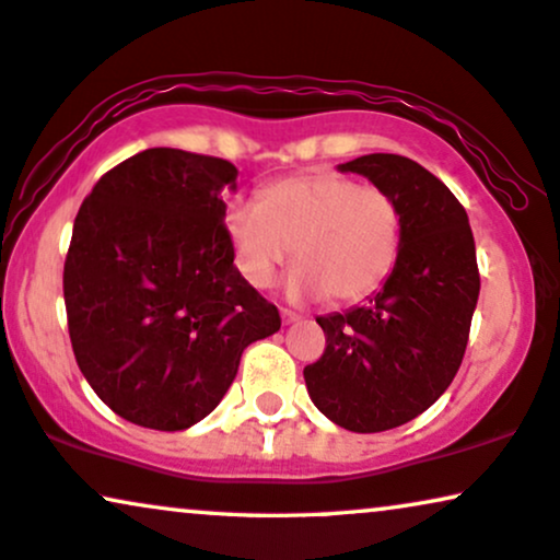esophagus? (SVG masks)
<instances>
[{
    "label": "esophagus",
    "instance_id": "esophagus-1",
    "mask_svg": "<svg viewBox=\"0 0 560 560\" xmlns=\"http://www.w3.org/2000/svg\"><path fill=\"white\" fill-rule=\"evenodd\" d=\"M281 319H284L287 325H292V323H296V319H302V315H300V312H294V310L281 307Z\"/></svg>",
    "mask_w": 560,
    "mask_h": 560
}]
</instances>
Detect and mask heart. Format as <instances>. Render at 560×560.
I'll use <instances>...</instances> for the list:
<instances>
[{"label": "heart", "mask_w": 560, "mask_h": 560, "mask_svg": "<svg viewBox=\"0 0 560 560\" xmlns=\"http://www.w3.org/2000/svg\"><path fill=\"white\" fill-rule=\"evenodd\" d=\"M225 230L248 284L271 287L294 248L292 294L358 302L378 292L397 264L401 212L382 186L315 171L268 186L260 202H230Z\"/></svg>", "instance_id": "heart-1"}]
</instances>
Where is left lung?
<instances>
[{"instance_id": "left-lung-1", "label": "left lung", "mask_w": 560, "mask_h": 560, "mask_svg": "<svg viewBox=\"0 0 560 560\" xmlns=\"http://www.w3.org/2000/svg\"><path fill=\"white\" fill-rule=\"evenodd\" d=\"M338 168L397 199L401 245L363 307L317 317L325 353L304 369V384L327 420L382 432L435 405L458 374L481 287L476 245L453 191L412 159L371 153Z\"/></svg>"}]
</instances>
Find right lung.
Wrapping results in <instances>:
<instances>
[{
    "label": "right lung",
    "instance_id": "right-lung-1",
    "mask_svg": "<svg viewBox=\"0 0 560 560\" xmlns=\"http://www.w3.org/2000/svg\"><path fill=\"white\" fill-rule=\"evenodd\" d=\"M214 155L148 148L107 171L81 205L63 266L73 355L112 412L151 430L205 420L243 350L281 327L235 268Z\"/></svg>",
    "mask_w": 560,
    "mask_h": 560
}]
</instances>
